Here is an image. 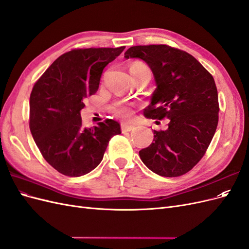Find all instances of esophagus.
I'll use <instances>...</instances> for the list:
<instances>
[{
    "mask_svg": "<svg viewBox=\"0 0 249 249\" xmlns=\"http://www.w3.org/2000/svg\"><path fill=\"white\" fill-rule=\"evenodd\" d=\"M135 129V125L131 124H127V123H122V131L124 132H131Z\"/></svg>",
    "mask_w": 249,
    "mask_h": 249,
    "instance_id": "1",
    "label": "esophagus"
}]
</instances>
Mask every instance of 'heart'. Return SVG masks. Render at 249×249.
I'll return each instance as SVG.
<instances>
[{
	"label": "heart",
	"mask_w": 249,
	"mask_h": 249,
	"mask_svg": "<svg viewBox=\"0 0 249 249\" xmlns=\"http://www.w3.org/2000/svg\"><path fill=\"white\" fill-rule=\"evenodd\" d=\"M142 70H148V67L141 62H135L132 64L130 71H142ZM114 111L119 116H123V117H130L132 114V108L130 105H126L124 103H119V104L115 105Z\"/></svg>",
	"instance_id": "b5f03b06"
}]
</instances>
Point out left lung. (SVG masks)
<instances>
[{"label":"left lung","instance_id":"8db88e82","mask_svg":"<svg viewBox=\"0 0 249 249\" xmlns=\"http://www.w3.org/2000/svg\"><path fill=\"white\" fill-rule=\"evenodd\" d=\"M124 58H138L152 70L157 88L145 117L168 118V129L154 130V142L139 152L155 173L173 178L190 171L205 155L218 124L214 78L188 53L166 44L132 47Z\"/></svg>","mask_w":249,"mask_h":249}]
</instances>
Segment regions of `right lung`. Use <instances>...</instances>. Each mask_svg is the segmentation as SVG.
<instances>
[{
  "label": "right lung",
  "mask_w": 249,
  "mask_h": 249,
  "mask_svg": "<svg viewBox=\"0 0 249 249\" xmlns=\"http://www.w3.org/2000/svg\"><path fill=\"white\" fill-rule=\"evenodd\" d=\"M124 50H71L57 58L33 86L30 131L42 157L64 176L81 177L93 170L110 139L122 134L113 119L84 127L80 111L86 97L99 89L105 67Z\"/></svg>",
  "instance_id": "add662e5"
}]
</instances>
